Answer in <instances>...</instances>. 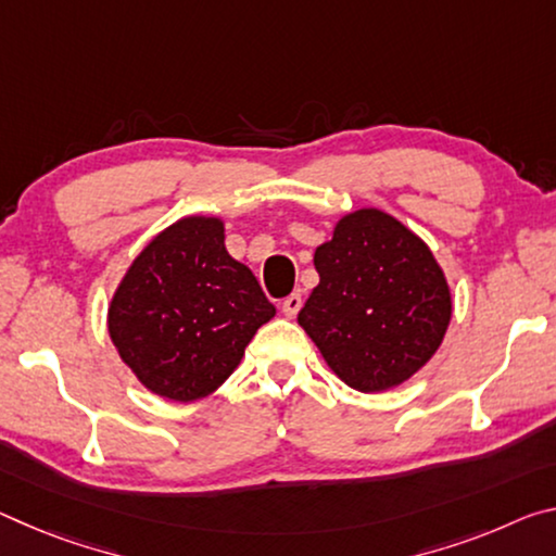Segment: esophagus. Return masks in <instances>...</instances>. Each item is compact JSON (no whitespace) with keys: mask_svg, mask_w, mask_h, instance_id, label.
<instances>
[{"mask_svg":"<svg viewBox=\"0 0 556 556\" xmlns=\"http://www.w3.org/2000/svg\"><path fill=\"white\" fill-rule=\"evenodd\" d=\"M299 309H302V294H299V292L289 294L285 302H281V312H285L287 319H294V316L299 314Z\"/></svg>","mask_w":556,"mask_h":556,"instance_id":"34e87169","label":"esophagus"}]
</instances>
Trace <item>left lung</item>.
I'll return each instance as SVG.
<instances>
[{"label": "left lung", "mask_w": 556, "mask_h": 556, "mask_svg": "<svg viewBox=\"0 0 556 556\" xmlns=\"http://www.w3.org/2000/svg\"><path fill=\"white\" fill-rule=\"evenodd\" d=\"M314 267L319 285L296 321L343 383L389 391L433 358L453 319L451 287L401 219L376 207L339 217Z\"/></svg>", "instance_id": "8db88e82"}]
</instances>
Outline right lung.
Returning a JSON list of instances; mask_svg holds the SVG:
<instances>
[{"label":"right lung","instance_id":"add662e5","mask_svg":"<svg viewBox=\"0 0 556 556\" xmlns=\"http://www.w3.org/2000/svg\"><path fill=\"white\" fill-rule=\"evenodd\" d=\"M277 314L257 277L225 247V219L190 215L130 262L109 304V337L148 391L192 403L235 374Z\"/></svg>","mask_w":556,"mask_h":556}]
</instances>
